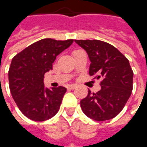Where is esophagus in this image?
<instances>
[{
    "instance_id": "obj_1",
    "label": "esophagus",
    "mask_w": 147,
    "mask_h": 147,
    "mask_svg": "<svg viewBox=\"0 0 147 147\" xmlns=\"http://www.w3.org/2000/svg\"><path fill=\"white\" fill-rule=\"evenodd\" d=\"M76 86H77V85H76V84H71V85H68L67 88H68V89L73 90V89H75L76 87Z\"/></svg>"
}]
</instances>
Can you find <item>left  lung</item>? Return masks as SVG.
<instances>
[{
  "label": "left lung",
  "instance_id": "left-lung-1",
  "mask_svg": "<svg viewBox=\"0 0 147 147\" xmlns=\"http://www.w3.org/2000/svg\"><path fill=\"white\" fill-rule=\"evenodd\" d=\"M88 54L90 76L102 78L101 90H88L81 100L84 114L96 121H104L117 117L131 94L133 71L129 61L113 45L100 40H75Z\"/></svg>",
  "mask_w": 147,
  "mask_h": 147
}]
</instances>
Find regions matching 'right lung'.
Instances as JSON below:
<instances>
[{"label": "right lung", "instance_id": "add662e5", "mask_svg": "<svg viewBox=\"0 0 147 147\" xmlns=\"http://www.w3.org/2000/svg\"><path fill=\"white\" fill-rule=\"evenodd\" d=\"M73 39L57 41L44 38L34 42L15 56L8 71L9 88L18 108L34 121L54 117L67 89L45 88L44 75L53 69L57 56L67 49Z\"/></svg>", "mask_w": 147, "mask_h": 147}]
</instances>
